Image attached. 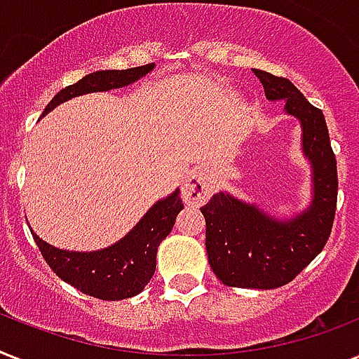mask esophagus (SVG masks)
<instances>
[{
	"label": "esophagus",
	"mask_w": 359,
	"mask_h": 359,
	"mask_svg": "<svg viewBox=\"0 0 359 359\" xmlns=\"http://www.w3.org/2000/svg\"><path fill=\"white\" fill-rule=\"evenodd\" d=\"M212 194V180L207 169H191L182 184V199L186 205H203Z\"/></svg>",
	"instance_id": "1"
}]
</instances>
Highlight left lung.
Masks as SVG:
<instances>
[{
  "label": "left lung",
  "instance_id": "obj_1",
  "mask_svg": "<svg viewBox=\"0 0 359 359\" xmlns=\"http://www.w3.org/2000/svg\"><path fill=\"white\" fill-rule=\"evenodd\" d=\"M268 100H287V114L304 128V152L313 163L315 197L306 212L276 222L227 194L201 207L207 219L208 262L222 283L238 289H278L290 283L323 251L337 208V162L323 111L287 78L253 69Z\"/></svg>",
  "mask_w": 359,
  "mask_h": 359
}]
</instances>
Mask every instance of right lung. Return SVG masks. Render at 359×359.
Wrapping results in <instances>:
<instances>
[{
	"label": "right lung",
	"mask_w": 359,
	"mask_h": 359,
	"mask_svg": "<svg viewBox=\"0 0 359 359\" xmlns=\"http://www.w3.org/2000/svg\"><path fill=\"white\" fill-rule=\"evenodd\" d=\"M154 65H143L126 70H100L93 72L76 81L74 86L61 89L44 109L46 115L55 106L69 98L80 97L86 93L109 91L134 83L141 76L151 72ZM180 190L158 201L141 222L124 236L121 242L108 250L93 251V253H76V251L57 250L46 244L44 240L31 231L44 261L59 278L72 285L83 294H89L98 300H124L140 294L145 285L151 281L156 270L158 245L171 233L177 214L182 210Z\"/></svg>",
	"instance_id": "add662e5"
}]
</instances>
